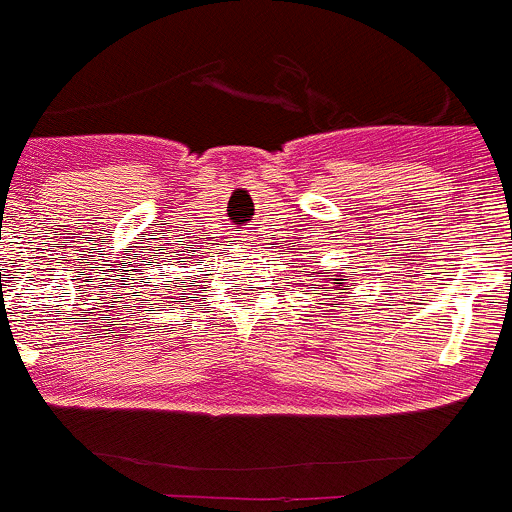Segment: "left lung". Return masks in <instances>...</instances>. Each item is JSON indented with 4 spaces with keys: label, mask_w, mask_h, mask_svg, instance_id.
Masks as SVG:
<instances>
[{
    "label": "left lung",
    "mask_w": 512,
    "mask_h": 512,
    "mask_svg": "<svg viewBox=\"0 0 512 512\" xmlns=\"http://www.w3.org/2000/svg\"><path fill=\"white\" fill-rule=\"evenodd\" d=\"M336 285H343V283H336ZM343 288H346V285H343Z\"/></svg>",
    "instance_id": "1"
}]
</instances>
